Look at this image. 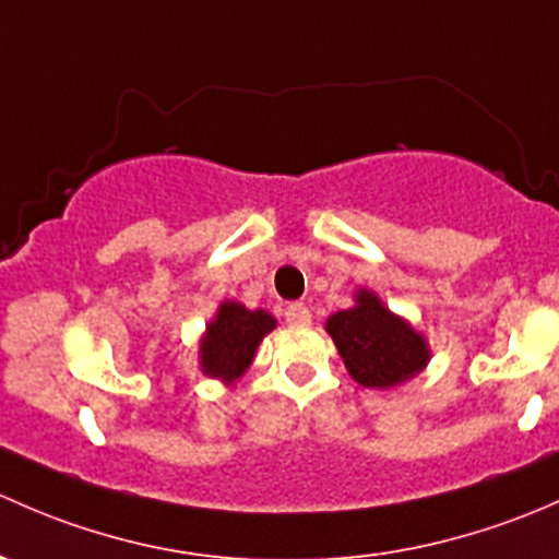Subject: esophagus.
I'll return each instance as SVG.
<instances>
[{"label": "esophagus", "instance_id": "esophagus-1", "mask_svg": "<svg viewBox=\"0 0 559 559\" xmlns=\"http://www.w3.org/2000/svg\"><path fill=\"white\" fill-rule=\"evenodd\" d=\"M285 322H290V325H309L312 322V312L304 304H287Z\"/></svg>", "mask_w": 559, "mask_h": 559}]
</instances>
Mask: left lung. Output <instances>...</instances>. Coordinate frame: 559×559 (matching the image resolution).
<instances>
[{
    "label": "left lung",
    "instance_id": "1",
    "mask_svg": "<svg viewBox=\"0 0 559 559\" xmlns=\"http://www.w3.org/2000/svg\"><path fill=\"white\" fill-rule=\"evenodd\" d=\"M325 328L347 371L364 388H395L423 371L430 358L425 338L368 290L358 293L353 309L328 318Z\"/></svg>",
    "mask_w": 559,
    "mask_h": 559
}]
</instances>
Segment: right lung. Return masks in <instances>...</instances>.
Masks as SVG:
<instances>
[{"mask_svg":"<svg viewBox=\"0 0 559 559\" xmlns=\"http://www.w3.org/2000/svg\"><path fill=\"white\" fill-rule=\"evenodd\" d=\"M274 328V318L263 309H245L237 301H226L217 309V318L206 325L201 338V368L210 377L234 382L252 364L258 344Z\"/></svg>","mask_w":559,"mask_h":559,"instance_id":"1","label":"right lung"}]
</instances>
